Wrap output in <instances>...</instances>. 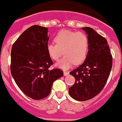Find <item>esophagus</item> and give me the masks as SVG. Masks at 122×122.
<instances>
[{"instance_id": "34e87169", "label": "esophagus", "mask_w": 122, "mask_h": 122, "mask_svg": "<svg viewBox=\"0 0 122 122\" xmlns=\"http://www.w3.org/2000/svg\"><path fill=\"white\" fill-rule=\"evenodd\" d=\"M63 73H64V75H65V76H67V75H68L69 73V72L68 71H64Z\"/></svg>"}]
</instances>
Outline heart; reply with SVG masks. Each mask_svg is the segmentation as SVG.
<instances>
[{
    "instance_id": "obj_1",
    "label": "heart",
    "mask_w": 122,
    "mask_h": 122,
    "mask_svg": "<svg viewBox=\"0 0 122 122\" xmlns=\"http://www.w3.org/2000/svg\"><path fill=\"white\" fill-rule=\"evenodd\" d=\"M55 43L47 46L48 54L51 59L57 61L63 52L65 56L57 63L62 69L82 63L86 59L90 47L88 36L84 32L61 30L54 38Z\"/></svg>"
}]
</instances>
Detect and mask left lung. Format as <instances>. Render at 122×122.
I'll use <instances>...</instances> for the list:
<instances>
[{
	"mask_svg": "<svg viewBox=\"0 0 122 122\" xmlns=\"http://www.w3.org/2000/svg\"><path fill=\"white\" fill-rule=\"evenodd\" d=\"M82 30L90 40L88 53L84 62L70 72L75 82L69 88L70 96L80 102L91 99L102 91L113 65L107 40L91 28L84 27Z\"/></svg>",
	"mask_w": 122,
	"mask_h": 122,
	"instance_id": "8db88e82",
	"label": "left lung"
}]
</instances>
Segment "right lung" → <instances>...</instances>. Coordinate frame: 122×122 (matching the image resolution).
Instances as JSON below:
<instances>
[{
	"label": "right lung",
	"mask_w": 122,
	"mask_h": 122,
	"mask_svg": "<svg viewBox=\"0 0 122 122\" xmlns=\"http://www.w3.org/2000/svg\"><path fill=\"white\" fill-rule=\"evenodd\" d=\"M47 27L32 25L12 47V76L24 94L34 100L47 97L54 81L63 75L60 69H49L53 63L47 50Z\"/></svg>",
	"instance_id": "1"
}]
</instances>
